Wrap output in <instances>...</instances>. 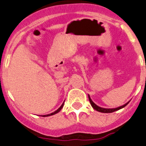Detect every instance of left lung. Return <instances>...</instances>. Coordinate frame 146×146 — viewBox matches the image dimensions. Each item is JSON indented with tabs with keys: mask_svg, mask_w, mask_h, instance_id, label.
I'll list each match as a JSON object with an SVG mask.
<instances>
[{
	"mask_svg": "<svg viewBox=\"0 0 146 146\" xmlns=\"http://www.w3.org/2000/svg\"><path fill=\"white\" fill-rule=\"evenodd\" d=\"M88 98H89V102H90V104L91 105V106H92V108L94 109V110H96V111H98L99 112H102V113H112V112H114L115 111H117L119 110H121V109L123 108L124 107H125L127 105L129 104L130 101H129L127 103H126L125 104L123 105V106H120V107H118V108H112V109H108V108H101V107L97 106V105L95 104L94 102H93L92 100H91V99L90 98V96H89V95H88Z\"/></svg>",
	"mask_w": 146,
	"mask_h": 146,
	"instance_id": "left-lung-1",
	"label": "left lung"
}]
</instances>
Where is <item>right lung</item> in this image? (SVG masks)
Masks as SVG:
<instances>
[{"mask_svg":"<svg viewBox=\"0 0 146 146\" xmlns=\"http://www.w3.org/2000/svg\"><path fill=\"white\" fill-rule=\"evenodd\" d=\"M64 102H65V101H64ZM64 102L63 103V104L61 105V107H60V108L58 109V110H57L55 111H54V112H53V113H50V114H47V115H42V117H48V116H50V115H55V114H56V113H59L60 111L61 110V109L63 108V106H64Z\"/></svg>","mask_w":146,"mask_h":146,"instance_id":"1","label":"right lung"}]
</instances>
